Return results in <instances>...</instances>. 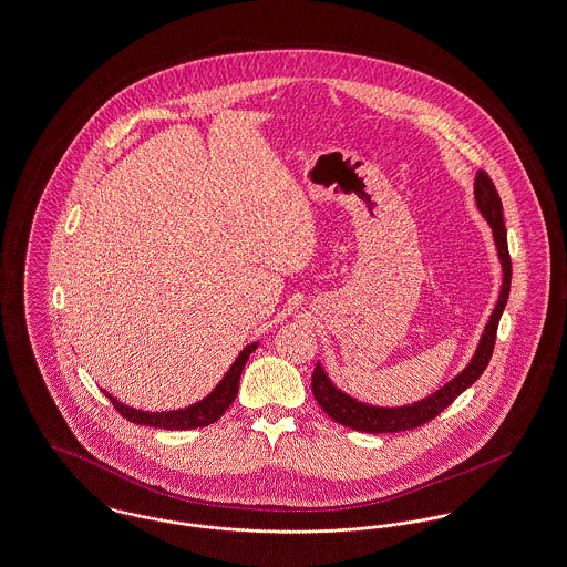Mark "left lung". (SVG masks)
<instances>
[{"mask_svg":"<svg viewBox=\"0 0 567 567\" xmlns=\"http://www.w3.org/2000/svg\"><path fill=\"white\" fill-rule=\"evenodd\" d=\"M475 200H477L480 212L493 227L501 267H503V285H501L499 301L491 315V321L484 330V336L480 340V347H477L471 364L456 379H452L447 385L436 390L433 396L420 400L411 406H396V409L370 406V404L358 402V400L342 394L330 383L323 368L317 364L312 372V394L319 402V406L332 417L333 422H338L347 429L360 431V433L381 434L413 431L417 426H424L426 422L436 417L445 406H450L465 392L468 385H473L482 377V372L488 367V362L493 358L495 340H497L501 315H503V308H505L507 296H509L512 259H509V250H507V234H505V225H503V205H501L499 193L486 171H480L475 177Z\"/></svg>","mask_w":567,"mask_h":567,"instance_id":"left-lung-1","label":"left lung"}]
</instances>
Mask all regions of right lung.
Wrapping results in <instances>:
<instances>
[{
	"instance_id": "right-lung-1",
	"label": "right lung",
	"mask_w": 567,
	"mask_h": 567,
	"mask_svg": "<svg viewBox=\"0 0 567 567\" xmlns=\"http://www.w3.org/2000/svg\"><path fill=\"white\" fill-rule=\"evenodd\" d=\"M257 349V344H248L234 362V367L229 368V372L223 377V381L216 385V390L207 396L199 400L197 404L188 406V409H179V411H168V413H147V411H136L126 404H122L120 400L109 396L104 392V396L113 402L115 411L126 417L128 422L138 424V426H152V429H165V431H190V429H203L214 424L216 420L223 417V413L231 406L235 396H237V388H239V377L241 370L246 367L250 353Z\"/></svg>"
}]
</instances>
